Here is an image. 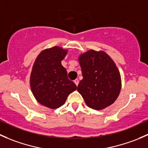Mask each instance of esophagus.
<instances>
[{
  "instance_id": "1",
  "label": "esophagus",
  "mask_w": 148,
  "mask_h": 148,
  "mask_svg": "<svg viewBox=\"0 0 148 148\" xmlns=\"http://www.w3.org/2000/svg\"><path fill=\"white\" fill-rule=\"evenodd\" d=\"M74 82L75 83V84L77 85V86H78V84H79V79H76L74 81Z\"/></svg>"
}]
</instances>
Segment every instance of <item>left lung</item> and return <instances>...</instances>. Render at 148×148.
<instances>
[{"instance_id": "left-lung-1", "label": "left lung", "mask_w": 148, "mask_h": 148, "mask_svg": "<svg viewBox=\"0 0 148 148\" xmlns=\"http://www.w3.org/2000/svg\"><path fill=\"white\" fill-rule=\"evenodd\" d=\"M83 79L77 86L88 107L99 110L111 105L121 89L118 69L104 51L89 50L79 58Z\"/></svg>"}]
</instances>
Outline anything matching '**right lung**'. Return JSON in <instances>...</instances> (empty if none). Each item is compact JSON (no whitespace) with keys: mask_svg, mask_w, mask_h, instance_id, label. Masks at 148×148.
<instances>
[{"mask_svg":"<svg viewBox=\"0 0 148 148\" xmlns=\"http://www.w3.org/2000/svg\"><path fill=\"white\" fill-rule=\"evenodd\" d=\"M66 53L67 50L59 46L45 49L33 66L30 78L33 95L40 104L49 108L63 105L68 95L77 89L61 63Z\"/></svg>","mask_w":148,"mask_h":148,"instance_id":"add662e5","label":"right lung"}]
</instances>
